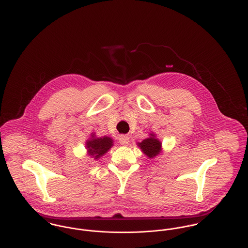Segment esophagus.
I'll return each mask as SVG.
<instances>
[{
	"label": "esophagus",
	"mask_w": 248,
	"mask_h": 248,
	"mask_svg": "<svg viewBox=\"0 0 248 248\" xmlns=\"http://www.w3.org/2000/svg\"><path fill=\"white\" fill-rule=\"evenodd\" d=\"M129 137L128 136H120L119 137V143L123 146H126L129 144Z\"/></svg>",
	"instance_id": "esophagus-1"
}]
</instances>
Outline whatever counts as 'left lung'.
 <instances>
[{"label": "left lung", "instance_id": "obj_1", "mask_svg": "<svg viewBox=\"0 0 248 248\" xmlns=\"http://www.w3.org/2000/svg\"><path fill=\"white\" fill-rule=\"evenodd\" d=\"M138 146L140 147L142 152L149 158L156 156L161 152V142L155 138V135L153 133L150 134V138L144 140L143 141L139 142Z\"/></svg>", "mask_w": 248, "mask_h": 248}]
</instances>
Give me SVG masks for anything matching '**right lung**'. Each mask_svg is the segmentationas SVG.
<instances>
[{
	"instance_id": "add662e5",
	"label": "right lung",
	"mask_w": 248,
	"mask_h": 248,
	"mask_svg": "<svg viewBox=\"0 0 248 248\" xmlns=\"http://www.w3.org/2000/svg\"><path fill=\"white\" fill-rule=\"evenodd\" d=\"M113 145V140L108 137L95 138V135L93 133L91 139L86 142V148L88 150L89 155L93 156L94 159L100 158Z\"/></svg>"
}]
</instances>
